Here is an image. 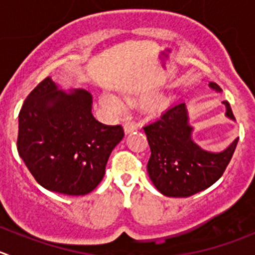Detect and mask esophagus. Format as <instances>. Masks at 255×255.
<instances>
[{
  "label": "esophagus",
  "mask_w": 255,
  "mask_h": 255,
  "mask_svg": "<svg viewBox=\"0 0 255 255\" xmlns=\"http://www.w3.org/2000/svg\"><path fill=\"white\" fill-rule=\"evenodd\" d=\"M123 129H125L126 134H129L133 130L137 129V125H135L134 122H126L125 125H123Z\"/></svg>",
  "instance_id": "34e87169"
}]
</instances>
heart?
I'll use <instances>...</instances> for the list:
<instances>
[{"mask_svg": "<svg viewBox=\"0 0 255 255\" xmlns=\"http://www.w3.org/2000/svg\"><path fill=\"white\" fill-rule=\"evenodd\" d=\"M101 102H102L103 106L113 111H117V112H121L123 110V103L113 95H105L101 98Z\"/></svg>", "mask_w": 255, "mask_h": 255, "instance_id": "obj_1", "label": "heart"}]
</instances>
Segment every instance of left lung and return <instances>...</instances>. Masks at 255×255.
<instances>
[{"label":"left lung","instance_id":"left-lung-1","mask_svg":"<svg viewBox=\"0 0 255 255\" xmlns=\"http://www.w3.org/2000/svg\"><path fill=\"white\" fill-rule=\"evenodd\" d=\"M209 87L221 93L222 88L211 82ZM226 117L236 121L227 101ZM150 147L147 170L154 187L163 196L190 197L217 182L231 162L238 144L236 138L226 149L209 152L193 140L194 128L184 102L168 108L157 120L143 127Z\"/></svg>","mask_w":255,"mask_h":255}]
</instances>
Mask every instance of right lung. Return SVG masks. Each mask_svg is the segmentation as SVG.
I'll return each mask as SVG.
<instances>
[{
  "label": "right lung",
  "instance_id": "1",
  "mask_svg": "<svg viewBox=\"0 0 255 255\" xmlns=\"http://www.w3.org/2000/svg\"><path fill=\"white\" fill-rule=\"evenodd\" d=\"M123 135L121 126L93 117L90 92L63 91L47 77L19 111L17 150L42 187L85 196L103 179L108 158Z\"/></svg>",
  "mask_w": 255,
  "mask_h": 255
}]
</instances>
